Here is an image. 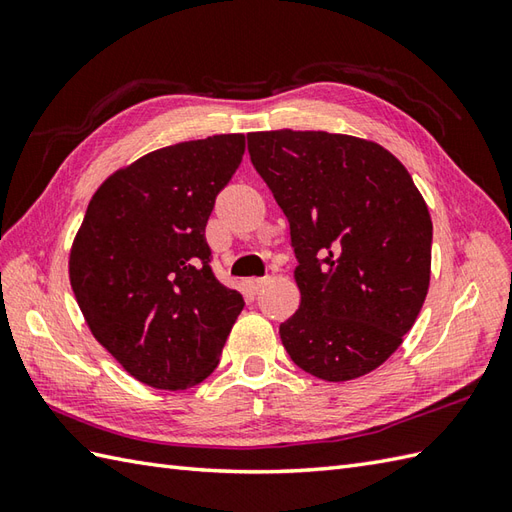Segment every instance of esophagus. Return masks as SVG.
<instances>
[{"label": "esophagus", "mask_w": 512, "mask_h": 512, "mask_svg": "<svg viewBox=\"0 0 512 512\" xmlns=\"http://www.w3.org/2000/svg\"><path fill=\"white\" fill-rule=\"evenodd\" d=\"M266 284H268L266 277L264 279H246V288H248V292H253V295L262 292L266 288Z\"/></svg>", "instance_id": "obj_1"}]
</instances>
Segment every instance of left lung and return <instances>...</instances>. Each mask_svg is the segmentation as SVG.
<instances>
[{"instance_id":"1","label":"left lung","mask_w":512,"mask_h":512,"mask_svg":"<svg viewBox=\"0 0 512 512\" xmlns=\"http://www.w3.org/2000/svg\"><path fill=\"white\" fill-rule=\"evenodd\" d=\"M250 162L290 224L301 306L286 352L328 383L365 376L416 323L433 224L402 162L372 140L328 132L248 134Z\"/></svg>"}]
</instances>
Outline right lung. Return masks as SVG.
I'll return each mask as SVG.
<instances>
[{"label":"right lung","instance_id":"right-lung-1","mask_svg":"<svg viewBox=\"0 0 512 512\" xmlns=\"http://www.w3.org/2000/svg\"><path fill=\"white\" fill-rule=\"evenodd\" d=\"M244 134L151 151L92 195L70 284L94 339L156 389L202 383L244 299L217 281L204 228L244 156Z\"/></svg>","mask_w":512,"mask_h":512}]
</instances>
